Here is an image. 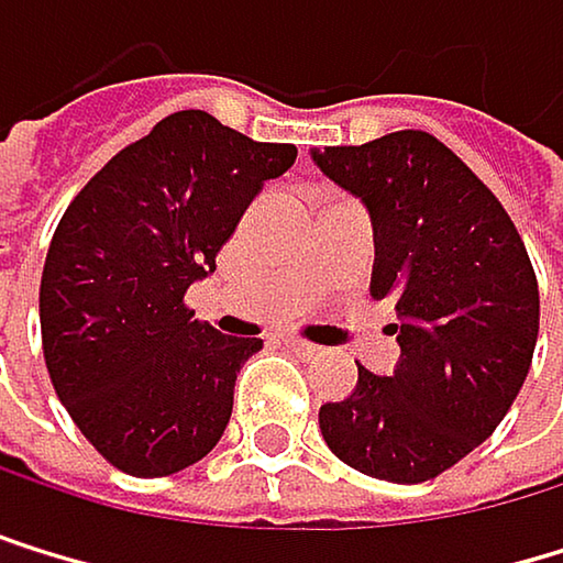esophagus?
Wrapping results in <instances>:
<instances>
[{
	"mask_svg": "<svg viewBox=\"0 0 563 563\" xmlns=\"http://www.w3.org/2000/svg\"><path fill=\"white\" fill-rule=\"evenodd\" d=\"M287 347L297 351V354H303V357H320V354H323L317 344H307V341H300V338H287Z\"/></svg>",
	"mask_w": 563,
	"mask_h": 563,
	"instance_id": "esophagus-1",
	"label": "esophagus"
}]
</instances>
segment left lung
I'll use <instances>...</instances> for the list:
<instances>
[{
  "label": "left lung",
  "mask_w": 563,
  "mask_h": 563,
  "mask_svg": "<svg viewBox=\"0 0 563 563\" xmlns=\"http://www.w3.org/2000/svg\"><path fill=\"white\" fill-rule=\"evenodd\" d=\"M372 216V297L398 323L391 375L357 364L347 398L320 405V432L351 470L422 483L486 442L530 372L537 276L504 206L426 131L310 151Z\"/></svg>",
  "instance_id": "obj_1"
}]
</instances>
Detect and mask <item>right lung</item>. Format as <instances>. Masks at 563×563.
I'll use <instances>...</instances> for the list:
<instances>
[{"label":"right lung","mask_w":563,"mask_h":563,"mask_svg":"<svg viewBox=\"0 0 563 563\" xmlns=\"http://www.w3.org/2000/svg\"><path fill=\"white\" fill-rule=\"evenodd\" d=\"M294 144L178 111L107 162L63 212L43 266L40 328L53 388L107 463L172 476L209 456L260 338L185 307Z\"/></svg>","instance_id":"add662e5"}]
</instances>
